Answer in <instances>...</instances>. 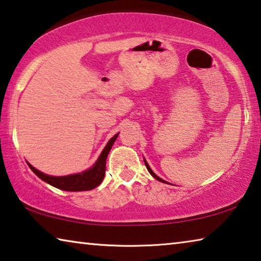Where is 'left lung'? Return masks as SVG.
<instances>
[{"instance_id": "8db88e82", "label": "left lung", "mask_w": 261, "mask_h": 261, "mask_svg": "<svg viewBox=\"0 0 261 261\" xmlns=\"http://www.w3.org/2000/svg\"><path fill=\"white\" fill-rule=\"evenodd\" d=\"M144 163H145V166H146V168H147V171L148 172H150V174L153 176V177H154V179H156V180H158V181H160V182H164V184H167L166 182V181H165V180H163V179H161V177H159L158 175H156L155 174V173L154 172H153L152 171V169H151V167H150V165H148L147 164V161L145 160V158H144Z\"/></svg>"}]
</instances>
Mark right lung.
<instances>
[{
    "instance_id": "right-lung-1",
    "label": "right lung",
    "mask_w": 261,
    "mask_h": 261,
    "mask_svg": "<svg viewBox=\"0 0 261 261\" xmlns=\"http://www.w3.org/2000/svg\"><path fill=\"white\" fill-rule=\"evenodd\" d=\"M118 134H116L113 138L107 143L106 147L103 148L100 156L96 160L92 167L86 169V171L81 173H75V174L71 175H64V176H53L45 174V173L38 171L31 164H29V167L35 174L41 179L45 182L53 186L58 189L66 190V192H84V190H92L100 186L101 182L105 179L106 174V161L107 156H108L109 152L113 147L115 140L117 139Z\"/></svg>"
}]
</instances>
